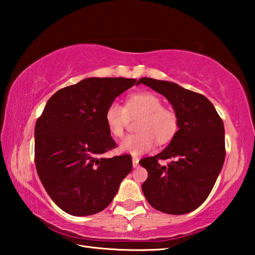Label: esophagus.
Returning a JSON list of instances; mask_svg holds the SVG:
<instances>
[{
  "instance_id": "esophagus-1",
  "label": "esophagus",
  "mask_w": 255,
  "mask_h": 255,
  "mask_svg": "<svg viewBox=\"0 0 255 255\" xmlns=\"http://www.w3.org/2000/svg\"><path fill=\"white\" fill-rule=\"evenodd\" d=\"M138 162H139V158L136 157V156H133L132 157V166L133 167H138Z\"/></svg>"
}]
</instances>
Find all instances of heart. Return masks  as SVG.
<instances>
[{
  "label": "heart",
  "instance_id": "1",
  "mask_svg": "<svg viewBox=\"0 0 255 255\" xmlns=\"http://www.w3.org/2000/svg\"><path fill=\"white\" fill-rule=\"evenodd\" d=\"M140 119L137 122L135 135L124 138L119 148L124 153L139 155L148 152L155 141L157 145H166L173 139L179 129V119L170 108L163 107V101L156 94L139 92L129 96L126 105L118 102L108 106L105 119L112 136H124L129 118Z\"/></svg>",
  "mask_w": 255,
  "mask_h": 255
}]
</instances>
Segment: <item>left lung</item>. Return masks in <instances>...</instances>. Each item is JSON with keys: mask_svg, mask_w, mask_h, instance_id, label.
Instances as JSON below:
<instances>
[{"mask_svg": "<svg viewBox=\"0 0 255 255\" xmlns=\"http://www.w3.org/2000/svg\"><path fill=\"white\" fill-rule=\"evenodd\" d=\"M140 83L163 94L179 119V130L167 147L139 161L148 172L141 190L156 210L170 215L191 213L208 198L225 161L223 120L200 93L149 77H141ZM161 159L169 163L162 166Z\"/></svg>", "mask_w": 255, "mask_h": 255, "instance_id": "8db88e82", "label": "left lung"}]
</instances>
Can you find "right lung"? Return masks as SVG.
<instances>
[{"label":"right lung","instance_id":"right-lung-1","mask_svg":"<svg viewBox=\"0 0 255 255\" xmlns=\"http://www.w3.org/2000/svg\"><path fill=\"white\" fill-rule=\"evenodd\" d=\"M136 83L89 77L58 90L46 103L34 127V162L47 193L65 213H100L130 173V155L102 154L117 146L107 127V108Z\"/></svg>","mask_w":255,"mask_h":255}]
</instances>
